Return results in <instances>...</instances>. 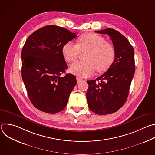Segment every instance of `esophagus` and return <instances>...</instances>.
<instances>
[{"mask_svg": "<svg viewBox=\"0 0 155 155\" xmlns=\"http://www.w3.org/2000/svg\"><path fill=\"white\" fill-rule=\"evenodd\" d=\"M82 81V79L81 78H80V77H77V83H80L81 81Z\"/></svg>", "mask_w": 155, "mask_h": 155, "instance_id": "34e87169", "label": "esophagus"}]
</instances>
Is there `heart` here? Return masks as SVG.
Returning <instances> with one entry per match:
<instances>
[{
	"instance_id": "b5f03b06",
	"label": "heart",
	"mask_w": 155,
	"mask_h": 155,
	"mask_svg": "<svg viewBox=\"0 0 155 155\" xmlns=\"http://www.w3.org/2000/svg\"><path fill=\"white\" fill-rule=\"evenodd\" d=\"M87 53L85 62H76L70 67V72L81 77L92 75L97 70L98 72L106 71L112 64L115 56V49L111 44L106 42L101 35L94 33H87L81 35L78 44L68 41L62 47V54L66 61H75L80 52Z\"/></svg>"
}]
</instances>
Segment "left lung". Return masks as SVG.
<instances>
[{
	"instance_id": "obj_1",
	"label": "left lung",
	"mask_w": 155,
	"mask_h": 155,
	"mask_svg": "<svg viewBox=\"0 0 155 155\" xmlns=\"http://www.w3.org/2000/svg\"><path fill=\"white\" fill-rule=\"evenodd\" d=\"M96 32L110 36L115 56L105 74L96 80L87 81L86 99L92 112L108 115L118 111L126 101L135 72L134 50L128 40L115 29L107 28Z\"/></svg>"
}]
</instances>
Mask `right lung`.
<instances>
[{
	"mask_svg": "<svg viewBox=\"0 0 155 155\" xmlns=\"http://www.w3.org/2000/svg\"><path fill=\"white\" fill-rule=\"evenodd\" d=\"M77 35L54 25L34 32L22 50L21 75L29 99L35 108L48 114L64 109L76 77L71 74L61 76L68 65L62 47Z\"/></svg>",
	"mask_w": 155,
	"mask_h": 155,
	"instance_id": "add662e5",
	"label": "right lung"
}]
</instances>
